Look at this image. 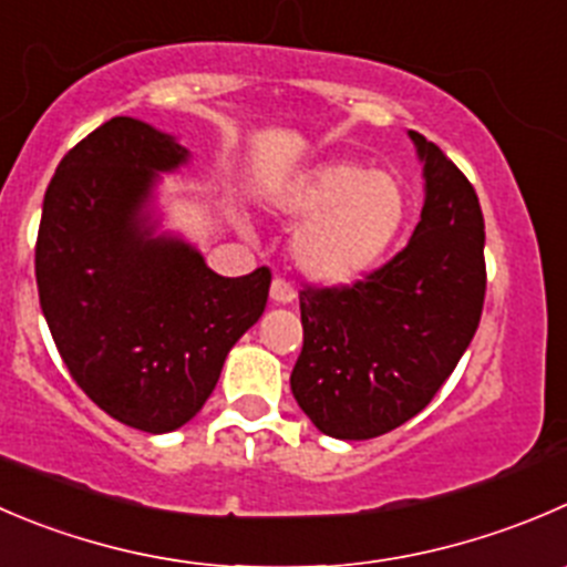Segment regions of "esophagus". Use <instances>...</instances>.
<instances>
[{"mask_svg":"<svg viewBox=\"0 0 567 567\" xmlns=\"http://www.w3.org/2000/svg\"><path fill=\"white\" fill-rule=\"evenodd\" d=\"M271 299L277 301V305H290V301L296 299V288L285 277H277L271 282Z\"/></svg>","mask_w":567,"mask_h":567,"instance_id":"esophagus-1","label":"esophagus"}]
</instances>
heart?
Listing matches in <instances>:
<instances>
[{
    "label": "heart",
    "mask_w": 567,
    "mask_h": 567,
    "mask_svg": "<svg viewBox=\"0 0 567 567\" xmlns=\"http://www.w3.org/2000/svg\"><path fill=\"white\" fill-rule=\"evenodd\" d=\"M282 205L290 216L310 218L296 235L293 255L301 271L321 282H351L371 271L406 218L399 177L354 161L310 168L290 183Z\"/></svg>",
    "instance_id": "b5f03b06"
}]
</instances>
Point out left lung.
Instances as JSON below:
<instances>
[{
	"label": "left lung",
	"instance_id": "8db88e82",
	"mask_svg": "<svg viewBox=\"0 0 567 567\" xmlns=\"http://www.w3.org/2000/svg\"><path fill=\"white\" fill-rule=\"evenodd\" d=\"M426 199L410 244L351 285H305V346L290 390L318 430L368 441L435 399L474 340L485 305V218L474 185L410 132Z\"/></svg>",
	"mask_w": 567,
	"mask_h": 567
}]
</instances>
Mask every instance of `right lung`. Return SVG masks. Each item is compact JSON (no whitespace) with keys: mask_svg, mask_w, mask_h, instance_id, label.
<instances>
[{"mask_svg":"<svg viewBox=\"0 0 567 567\" xmlns=\"http://www.w3.org/2000/svg\"><path fill=\"white\" fill-rule=\"evenodd\" d=\"M188 150L115 115L65 152L43 196L35 282L54 346L82 393L132 430H179L268 301L271 271H210L194 246L155 238L157 172Z\"/></svg>","mask_w":567,"mask_h":567,"instance_id":"right-lung-1","label":"right lung"}]
</instances>
